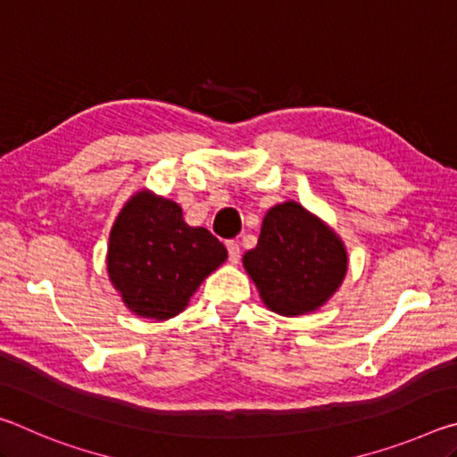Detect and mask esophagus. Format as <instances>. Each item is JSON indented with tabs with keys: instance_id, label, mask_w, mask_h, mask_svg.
Here are the masks:
<instances>
[{
	"instance_id": "esophagus-1",
	"label": "esophagus",
	"mask_w": 457,
	"mask_h": 457,
	"mask_svg": "<svg viewBox=\"0 0 457 457\" xmlns=\"http://www.w3.org/2000/svg\"><path fill=\"white\" fill-rule=\"evenodd\" d=\"M226 245H228L229 262H231V264H237V262H239V256H242V252H239V244H237V242H234V239H231V242H228Z\"/></svg>"
}]
</instances>
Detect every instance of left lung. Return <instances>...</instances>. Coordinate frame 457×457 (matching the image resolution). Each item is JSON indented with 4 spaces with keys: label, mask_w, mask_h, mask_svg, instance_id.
<instances>
[{
    "label": "left lung",
    "mask_w": 457,
    "mask_h": 457,
    "mask_svg": "<svg viewBox=\"0 0 457 457\" xmlns=\"http://www.w3.org/2000/svg\"><path fill=\"white\" fill-rule=\"evenodd\" d=\"M242 262L262 303L282 316L319 311L349 270V253L337 231L292 199L270 207L258 245Z\"/></svg>",
    "instance_id": "1"
}]
</instances>
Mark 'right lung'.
<instances>
[{
  "instance_id": "1",
  "label": "right lung",
  "mask_w": 457,
  "mask_h": 457,
  "mask_svg": "<svg viewBox=\"0 0 457 457\" xmlns=\"http://www.w3.org/2000/svg\"><path fill=\"white\" fill-rule=\"evenodd\" d=\"M226 260V245L205 228H191L179 204L143 187L112 223L106 270L130 312L169 320Z\"/></svg>"
}]
</instances>
